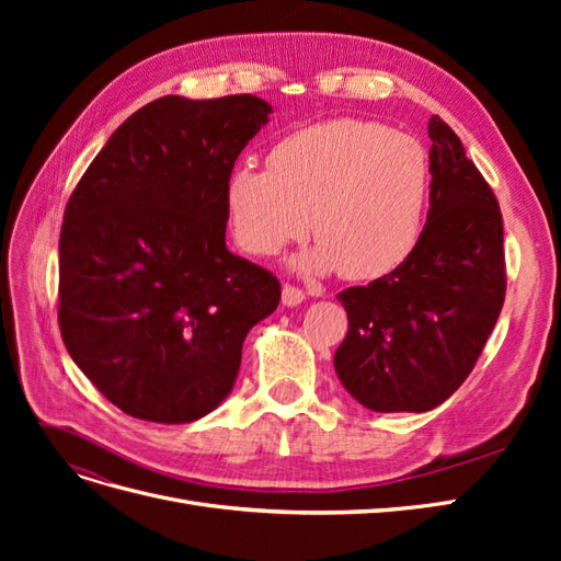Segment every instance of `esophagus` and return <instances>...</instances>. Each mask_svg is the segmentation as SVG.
<instances>
[{"label":"esophagus","instance_id":"1","mask_svg":"<svg viewBox=\"0 0 561 561\" xmlns=\"http://www.w3.org/2000/svg\"><path fill=\"white\" fill-rule=\"evenodd\" d=\"M307 299V295H304V290H299V287L295 285H283V304L285 307H299V304Z\"/></svg>","mask_w":561,"mask_h":561}]
</instances>
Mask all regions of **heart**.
Here are the masks:
<instances>
[{"mask_svg": "<svg viewBox=\"0 0 561 561\" xmlns=\"http://www.w3.org/2000/svg\"><path fill=\"white\" fill-rule=\"evenodd\" d=\"M428 194L431 161L419 140L342 116L283 135L266 168L236 165L225 210L236 245L254 257H274L313 229L320 241L295 262L299 271L377 280L414 254Z\"/></svg>", "mask_w": 561, "mask_h": 561, "instance_id": "1", "label": "heart"}]
</instances>
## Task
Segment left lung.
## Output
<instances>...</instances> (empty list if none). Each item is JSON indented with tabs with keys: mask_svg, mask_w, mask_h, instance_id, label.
I'll use <instances>...</instances> for the list:
<instances>
[{
	"mask_svg": "<svg viewBox=\"0 0 561 561\" xmlns=\"http://www.w3.org/2000/svg\"><path fill=\"white\" fill-rule=\"evenodd\" d=\"M431 210L390 276L339 293L348 334L334 369L371 412H428L478 363L505 299L503 217L458 135L431 116Z\"/></svg>",
	"mask_w": 561,
	"mask_h": 561,
	"instance_id": "left-lung-1",
	"label": "left lung"
}]
</instances>
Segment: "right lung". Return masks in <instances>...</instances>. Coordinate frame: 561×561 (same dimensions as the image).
<instances>
[{"instance_id":"add662e5","label":"right lung","mask_w":561,"mask_h":561,"mask_svg":"<svg viewBox=\"0 0 561 561\" xmlns=\"http://www.w3.org/2000/svg\"><path fill=\"white\" fill-rule=\"evenodd\" d=\"M254 95H165L118 126L67 201L58 322L118 410L190 423L233 388L280 283L227 250L225 182L268 122Z\"/></svg>"}]
</instances>
